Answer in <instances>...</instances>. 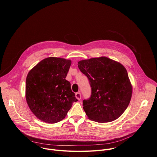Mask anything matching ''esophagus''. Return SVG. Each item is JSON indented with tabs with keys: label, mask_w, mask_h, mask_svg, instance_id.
I'll return each mask as SVG.
<instances>
[{
	"label": "esophagus",
	"mask_w": 157,
	"mask_h": 157,
	"mask_svg": "<svg viewBox=\"0 0 157 157\" xmlns=\"http://www.w3.org/2000/svg\"><path fill=\"white\" fill-rule=\"evenodd\" d=\"M75 97L78 100H80L81 98H82V95L81 93L80 92H77L75 93Z\"/></svg>",
	"instance_id": "obj_1"
}]
</instances>
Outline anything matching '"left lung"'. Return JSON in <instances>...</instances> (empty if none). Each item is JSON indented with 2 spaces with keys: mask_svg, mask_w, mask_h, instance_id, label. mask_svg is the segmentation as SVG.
Returning a JSON list of instances; mask_svg holds the SVG:
<instances>
[{
  "mask_svg": "<svg viewBox=\"0 0 157 157\" xmlns=\"http://www.w3.org/2000/svg\"><path fill=\"white\" fill-rule=\"evenodd\" d=\"M80 71L89 80L91 96L83 101V109L91 120L109 122L117 119L128 107L132 86L125 67L107 57L78 62Z\"/></svg>",
  "mask_w": 157,
  "mask_h": 157,
  "instance_id": "1",
  "label": "left lung"
}]
</instances>
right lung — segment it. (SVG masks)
Instances as JSON below:
<instances>
[{
    "label": "right lung",
    "instance_id": "obj_1",
    "mask_svg": "<svg viewBox=\"0 0 157 157\" xmlns=\"http://www.w3.org/2000/svg\"><path fill=\"white\" fill-rule=\"evenodd\" d=\"M71 61L49 57L39 63L28 73L26 98L32 112L48 123L61 121L74 102L77 101L71 83L65 78Z\"/></svg>",
    "mask_w": 157,
    "mask_h": 157
}]
</instances>
